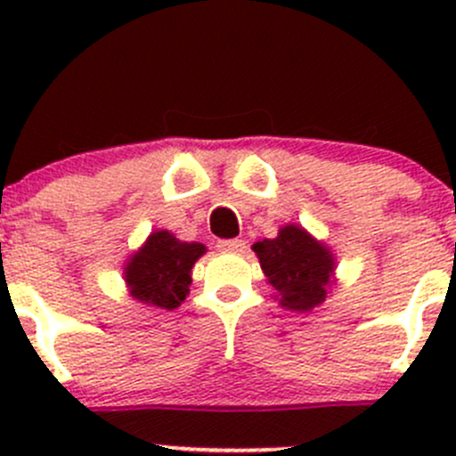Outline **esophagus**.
Listing matches in <instances>:
<instances>
[{"label": "esophagus", "mask_w": 456, "mask_h": 456, "mask_svg": "<svg viewBox=\"0 0 456 456\" xmlns=\"http://www.w3.org/2000/svg\"><path fill=\"white\" fill-rule=\"evenodd\" d=\"M218 247L223 251H227V254H238V256L247 251V242L242 240V238H236V240H223Z\"/></svg>", "instance_id": "34e87169"}]
</instances>
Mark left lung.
<instances>
[{
    "mask_svg": "<svg viewBox=\"0 0 456 456\" xmlns=\"http://www.w3.org/2000/svg\"><path fill=\"white\" fill-rule=\"evenodd\" d=\"M254 251L282 309H315L335 284L333 251L300 224H284L275 238L256 242Z\"/></svg>",
    "mask_w": 456,
    "mask_h": 456,
    "instance_id": "left-lung-1",
    "label": "left lung"
}]
</instances>
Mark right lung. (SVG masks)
<instances>
[{
	"label": "right lung",
	"instance_id": "add662e5",
	"mask_svg": "<svg viewBox=\"0 0 456 456\" xmlns=\"http://www.w3.org/2000/svg\"><path fill=\"white\" fill-rule=\"evenodd\" d=\"M205 251L200 242L178 240L167 229L151 232L123 265L127 293L145 306L176 309L190 296L191 269Z\"/></svg>",
	"mask_w": 456,
	"mask_h": 456
}]
</instances>
